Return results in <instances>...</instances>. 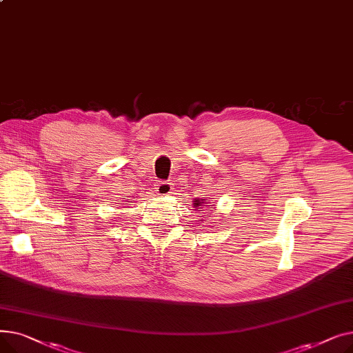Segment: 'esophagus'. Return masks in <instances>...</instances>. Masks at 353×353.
<instances>
[{"label": "esophagus", "mask_w": 353, "mask_h": 353, "mask_svg": "<svg viewBox=\"0 0 353 353\" xmlns=\"http://www.w3.org/2000/svg\"><path fill=\"white\" fill-rule=\"evenodd\" d=\"M173 190V183L170 181H165V180H161L156 184V193L160 194V196H167L170 194Z\"/></svg>", "instance_id": "1"}]
</instances>
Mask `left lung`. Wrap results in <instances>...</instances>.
<instances>
[{"instance_id":"left-lung-1","label":"left lung","mask_w":353,"mask_h":353,"mask_svg":"<svg viewBox=\"0 0 353 353\" xmlns=\"http://www.w3.org/2000/svg\"><path fill=\"white\" fill-rule=\"evenodd\" d=\"M193 206H194L196 209H199L200 206H205V199H201V200H194Z\"/></svg>"}]
</instances>
